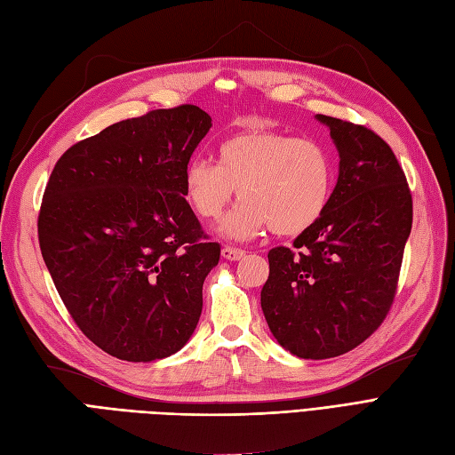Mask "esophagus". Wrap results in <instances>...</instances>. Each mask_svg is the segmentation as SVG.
Here are the masks:
<instances>
[{
  "label": "esophagus",
  "mask_w": 455,
  "mask_h": 455,
  "mask_svg": "<svg viewBox=\"0 0 455 455\" xmlns=\"http://www.w3.org/2000/svg\"><path fill=\"white\" fill-rule=\"evenodd\" d=\"M244 251H241V249H235V246H224L222 249V256L226 258V259H241V258H244Z\"/></svg>",
  "instance_id": "obj_1"
}]
</instances>
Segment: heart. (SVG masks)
Here are the masks:
<instances>
[{"mask_svg":"<svg viewBox=\"0 0 455 455\" xmlns=\"http://www.w3.org/2000/svg\"><path fill=\"white\" fill-rule=\"evenodd\" d=\"M237 189L243 201L220 224L222 235L249 239L266 228L275 235H299L332 197V157L313 139L244 131L218 146L216 163L194 159L184 171L186 201L203 220L222 216Z\"/></svg>","mask_w":455,"mask_h":455,"instance_id":"heart-1","label":"heart"}]
</instances>
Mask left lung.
Masks as SVG:
<instances>
[{
    "mask_svg": "<svg viewBox=\"0 0 455 455\" xmlns=\"http://www.w3.org/2000/svg\"><path fill=\"white\" fill-rule=\"evenodd\" d=\"M339 154L324 214L271 249L261 311L271 334L299 359H332L374 334L396 292L411 229V196L393 149L363 125L315 116Z\"/></svg>",
    "mask_w": 455,
    "mask_h": 455,
    "instance_id": "left-lung-1",
    "label": "left lung"
}]
</instances>
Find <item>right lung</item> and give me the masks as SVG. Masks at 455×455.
<instances>
[{
	"mask_svg": "<svg viewBox=\"0 0 455 455\" xmlns=\"http://www.w3.org/2000/svg\"><path fill=\"white\" fill-rule=\"evenodd\" d=\"M212 127L184 104L114 123L54 164L41 203V256L72 319L129 363L180 351L220 259L184 197V171Z\"/></svg>",
	"mask_w": 455,
	"mask_h": 455,
	"instance_id": "right-lung-1",
	"label": "right lung"
}]
</instances>
